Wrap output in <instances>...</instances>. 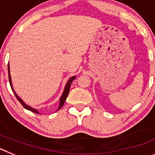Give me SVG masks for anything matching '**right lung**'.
Masks as SVG:
<instances>
[{"label":"right lung","mask_w":155,"mask_h":155,"mask_svg":"<svg viewBox=\"0 0 155 155\" xmlns=\"http://www.w3.org/2000/svg\"><path fill=\"white\" fill-rule=\"evenodd\" d=\"M8 78H9V83H10V85H11V87H12V91L14 92V94H15V97L17 98V99L18 100L19 102H20V103H21V105H23V107H24L25 109H28V110L31 111V112H32V113H37V114H39V113L38 112V110H37V109H34V108L31 107V106H29V105H27V104L25 103V102L24 101H23V100L18 96V95L17 93L15 92V91L14 90V87H13V85H12V77H11V74H10V66H9V64H8ZM75 78H76V76L71 77V78H70L68 79V82L66 83V85H65V87H64V91H63V93H62V95H61V98H60V104H59V107H58V109H57V111H58L59 109H61V108H62L63 105H64V102H65V100L67 99L68 94H69L70 87H71V82L73 81L74 80Z\"/></svg>","instance_id":"add662e5"}]
</instances>
